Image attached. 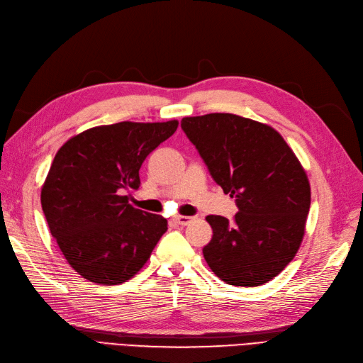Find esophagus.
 Wrapping results in <instances>:
<instances>
[{"instance_id":"34e87169","label":"esophagus","mask_w":363,"mask_h":363,"mask_svg":"<svg viewBox=\"0 0 363 363\" xmlns=\"http://www.w3.org/2000/svg\"><path fill=\"white\" fill-rule=\"evenodd\" d=\"M174 221H177V223L181 225V226H186L189 223H191L193 217H189V216H178V217H174Z\"/></svg>"}]
</instances>
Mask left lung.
<instances>
[{"label": "left lung", "instance_id": "left-lung-1", "mask_svg": "<svg viewBox=\"0 0 363 363\" xmlns=\"http://www.w3.org/2000/svg\"><path fill=\"white\" fill-rule=\"evenodd\" d=\"M181 126L238 213L208 216L203 247L213 273L233 286L270 282L294 259L311 206L306 170L273 126L230 113L184 118Z\"/></svg>", "mask_w": 363, "mask_h": 363}]
</instances>
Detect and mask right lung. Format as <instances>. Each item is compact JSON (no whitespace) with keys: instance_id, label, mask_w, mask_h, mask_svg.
I'll return each mask as SVG.
<instances>
[{"instance_id":"right-lung-1","label":"right lung","mask_w":363,"mask_h":363,"mask_svg":"<svg viewBox=\"0 0 363 363\" xmlns=\"http://www.w3.org/2000/svg\"><path fill=\"white\" fill-rule=\"evenodd\" d=\"M179 122L93 126L58 149L40 190L51 235L74 270L98 285L135 276L167 230V220L128 203L138 170Z\"/></svg>"}]
</instances>
